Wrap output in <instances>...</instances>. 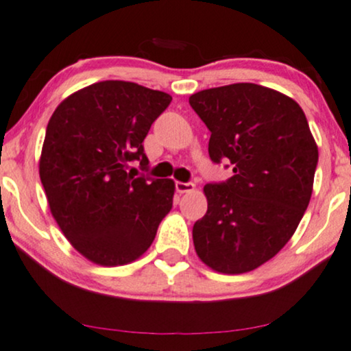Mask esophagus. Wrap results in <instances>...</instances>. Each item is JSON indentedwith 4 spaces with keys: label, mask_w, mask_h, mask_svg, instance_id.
<instances>
[{
    "label": "esophagus",
    "mask_w": 351,
    "mask_h": 351,
    "mask_svg": "<svg viewBox=\"0 0 351 351\" xmlns=\"http://www.w3.org/2000/svg\"><path fill=\"white\" fill-rule=\"evenodd\" d=\"M175 188L180 194H184V193H191V191H194L196 184H194V183H181V181H176Z\"/></svg>",
    "instance_id": "esophagus-1"
}]
</instances>
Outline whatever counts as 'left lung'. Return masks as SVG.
<instances>
[{"label":"left lung","instance_id":"left-lung-1","mask_svg":"<svg viewBox=\"0 0 351 351\" xmlns=\"http://www.w3.org/2000/svg\"><path fill=\"white\" fill-rule=\"evenodd\" d=\"M189 105L210 131L212 162L234 175L204 186L207 212L193 227L199 259L220 274L251 272L298 228L313 194L317 145L293 99L251 82L206 88Z\"/></svg>","mask_w":351,"mask_h":351}]
</instances>
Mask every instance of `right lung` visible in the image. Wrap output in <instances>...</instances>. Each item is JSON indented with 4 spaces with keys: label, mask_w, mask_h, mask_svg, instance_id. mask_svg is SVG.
<instances>
[{
    "label": "right lung",
    "mask_w": 351,
    "mask_h": 351,
    "mask_svg": "<svg viewBox=\"0 0 351 351\" xmlns=\"http://www.w3.org/2000/svg\"><path fill=\"white\" fill-rule=\"evenodd\" d=\"M171 97L136 82L104 81L71 94L47 126L40 180L58 227L94 264L139 259L173 206L175 181L136 176L144 139Z\"/></svg>",
    "instance_id": "obj_1"
}]
</instances>
